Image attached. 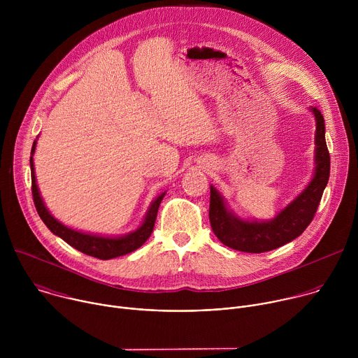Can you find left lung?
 <instances>
[{
  "label": "left lung",
  "instance_id": "8db88e82",
  "mask_svg": "<svg viewBox=\"0 0 358 358\" xmlns=\"http://www.w3.org/2000/svg\"><path fill=\"white\" fill-rule=\"evenodd\" d=\"M316 119L315 176L287 207L271 221H245L228 210L224 196L211 185L210 222L217 238L227 246L249 253L276 249L309 227L320 203L330 177V155L326 144L324 117L317 108H310Z\"/></svg>",
  "mask_w": 358,
  "mask_h": 358
}]
</instances>
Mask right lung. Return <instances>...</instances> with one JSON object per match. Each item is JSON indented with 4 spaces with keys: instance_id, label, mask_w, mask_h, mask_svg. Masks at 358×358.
Segmentation results:
<instances>
[{
    "instance_id": "right-lung-1",
    "label": "right lung",
    "mask_w": 358,
    "mask_h": 358,
    "mask_svg": "<svg viewBox=\"0 0 358 358\" xmlns=\"http://www.w3.org/2000/svg\"><path fill=\"white\" fill-rule=\"evenodd\" d=\"M35 147H36V140L32 144L31 160H29L31 180H32V196H34L35 208H36L41 220L49 228L50 232H54L57 236L62 238L66 243H69L75 249L89 255V257H94L97 259H105V261L122 257V255H126V253H130V252L138 249L150 238L152 228H155L159 207H160V203H162L166 192L160 194L155 201L151 202V206L144 217L143 224L136 231H133L127 235L100 236V235H92V234L75 231L72 228L65 227L58 220H55L45 207V203H43L39 189H38V185H36V178H35V171H34L35 169H34L32 156L35 152Z\"/></svg>"
}]
</instances>
